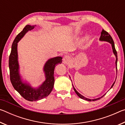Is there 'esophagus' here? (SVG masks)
I'll return each mask as SVG.
<instances>
[{"label":"esophagus","instance_id":"esophagus-1","mask_svg":"<svg viewBox=\"0 0 125 125\" xmlns=\"http://www.w3.org/2000/svg\"><path fill=\"white\" fill-rule=\"evenodd\" d=\"M71 57L68 56V55H65L63 58V63L64 64H67L68 63H69V62H70L71 61Z\"/></svg>","mask_w":125,"mask_h":125}]
</instances>
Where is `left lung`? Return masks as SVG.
Segmentation results:
<instances>
[{
	"label": "left lung",
	"instance_id": "obj_1",
	"mask_svg": "<svg viewBox=\"0 0 125 125\" xmlns=\"http://www.w3.org/2000/svg\"><path fill=\"white\" fill-rule=\"evenodd\" d=\"M99 40L100 41H106V42H109V43H110L111 44V46H112V48H113V52L114 54L116 56V62H115V64H116V69H117V52H116V49H115V44H114V42L113 41V38L111 37V36H110V35L109 34V33L106 32V31H105L104 30H103L102 31H101V36H100V39H99ZM117 71V70H116ZM116 81V80H115ZM115 82H114V83L113 84V85H112L111 88L113 87V86H114V84H115ZM73 88H74V90L75 91V92L76 94H77V95L80 98H81L82 99H84V100H88V101H95V100H98V99H101V98H103V97L105 95V94L101 96V97H100V98H97V99H88V98H85V97H84V96L82 95L81 94H79V93H78L77 90H76L74 88V87L73 86ZM110 88V89H111Z\"/></svg>",
	"mask_w": 125,
	"mask_h": 125
}]
</instances>
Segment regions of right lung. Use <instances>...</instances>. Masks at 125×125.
I'll return each instance as SVG.
<instances>
[{
    "label": "right lung",
    "mask_w": 125,
    "mask_h": 125,
    "mask_svg": "<svg viewBox=\"0 0 125 125\" xmlns=\"http://www.w3.org/2000/svg\"><path fill=\"white\" fill-rule=\"evenodd\" d=\"M35 26L27 25L22 31L16 36L11 46V51L9 56V67L10 79L12 86L17 92L26 100L34 101L41 100L47 97L52 92L54 83V70L55 67L59 63H62V58L56 57L49 59L43 67L46 80L37 88L31 87L29 84L22 82L19 74V65L18 63V43L27 31L34 29Z\"/></svg>",
    "instance_id": "right-lung-1"
}]
</instances>
